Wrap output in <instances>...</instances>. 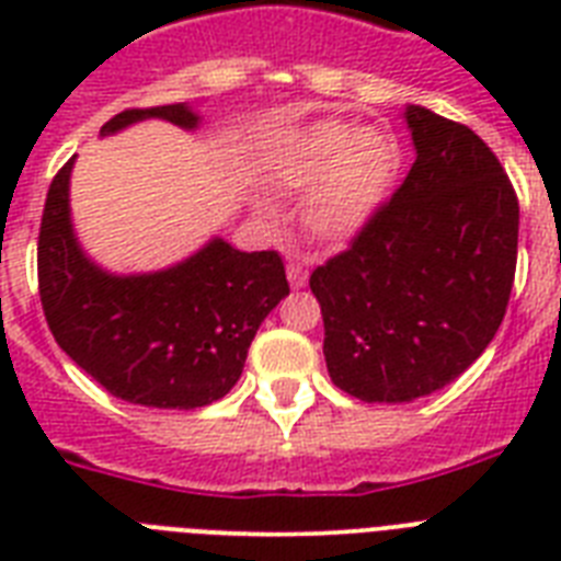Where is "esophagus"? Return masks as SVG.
I'll use <instances>...</instances> for the list:
<instances>
[{
	"instance_id": "34e87169",
	"label": "esophagus",
	"mask_w": 561,
	"mask_h": 561,
	"mask_svg": "<svg viewBox=\"0 0 561 561\" xmlns=\"http://www.w3.org/2000/svg\"><path fill=\"white\" fill-rule=\"evenodd\" d=\"M288 282H290V285H294V288H302V285H306V282H308V271H306V267H302V264H299V262H290L288 264Z\"/></svg>"
}]
</instances>
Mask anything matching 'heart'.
Wrapping results in <instances>:
<instances>
[{"label":"heart","mask_w":561,"mask_h":561,"mask_svg":"<svg viewBox=\"0 0 561 561\" xmlns=\"http://www.w3.org/2000/svg\"><path fill=\"white\" fill-rule=\"evenodd\" d=\"M399 142L383 127L355 130L317 122L299 130L276 162V180L302 192L299 224L308 236L337 244L367 227L399 174Z\"/></svg>","instance_id":"1"}]
</instances>
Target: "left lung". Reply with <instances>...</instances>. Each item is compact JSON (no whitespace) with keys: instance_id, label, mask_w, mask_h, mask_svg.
<instances>
[{"instance_id":"8db88e82","label":"left lung","mask_w":561,"mask_h":561,"mask_svg":"<svg viewBox=\"0 0 561 561\" xmlns=\"http://www.w3.org/2000/svg\"><path fill=\"white\" fill-rule=\"evenodd\" d=\"M416 162L343 253L311 273L334 387L401 404L451 383L506 314L518 197L471 127L410 104Z\"/></svg>"}]
</instances>
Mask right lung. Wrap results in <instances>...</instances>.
I'll return each instance as SVG.
<instances>
[{
    "label": "right lung",
    "instance_id": "obj_1",
    "mask_svg": "<svg viewBox=\"0 0 561 561\" xmlns=\"http://www.w3.org/2000/svg\"><path fill=\"white\" fill-rule=\"evenodd\" d=\"M142 118H165L186 130L201 122L188 104L125 110L101 136ZM69 174L72 160L48 186L37 238L39 302L57 346L130 404L194 410L224 399L241 378L262 320L290 294L282 255L241 253L211 238L165 271H101L72 232Z\"/></svg>",
    "mask_w": 561,
    "mask_h": 561
}]
</instances>
